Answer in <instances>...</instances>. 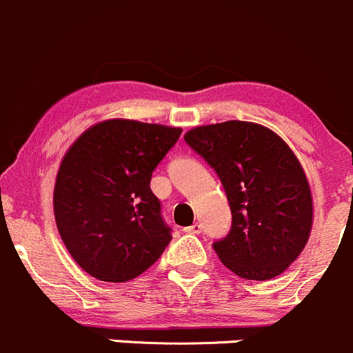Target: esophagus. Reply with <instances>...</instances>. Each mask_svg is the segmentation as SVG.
I'll list each match as a JSON object with an SVG mask.
<instances>
[{"mask_svg": "<svg viewBox=\"0 0 353 353\" xmlns=\"http://www.w3.org/2000/svg\"><path fill=\"white\" fill-rule=\"evenodd\" d=\"M184 230H186V232H190V234H201L203 232V225L199 222H196V223H193V225L188 227V229H184Z\"/></svg>", "mask_w": 353, "mask_h": 353, "instance_id": "34e87169", "label": "esophagus"}]
</instances>
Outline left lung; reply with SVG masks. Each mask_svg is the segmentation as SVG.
<instances>
[{
	"instance_id": "1",
	"label": "left lung",
	"mask_w": 353,
	"mask_h": 353,
	"mask_svg": "<svg viewBox=\"0 0 353 353\" xmlns=\"http://www.w3.org/2000/svg\"><path fill=\"white\" fill-rule=\"evenodd\" d=\"M184 140L215 170L229 199L232 225L213 243L220 261L245 280L285 272L312 227L311 190L290 147L248 121L193 128Z\"/></svg>"
}]
</instances>
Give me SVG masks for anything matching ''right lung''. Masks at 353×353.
Here are the masks:
<instances>
[{
	"mask_svg": "<svg viewBox=\"0 0 353 353\" xmlns=\"http://www.w3.org/2000/svg\"><path fill=\"white\" fill-rule=\"evenodd\" d=\"M181 128L109 119L88 128L63 157L54 216L71 258L102 282L147 272L170 243L152 172Z\"/></svg>",
	"mask_w": 353,
	"mask_h": 353,
	"instance_id": "1",
	"label": "right lung"
}]
</instances>
